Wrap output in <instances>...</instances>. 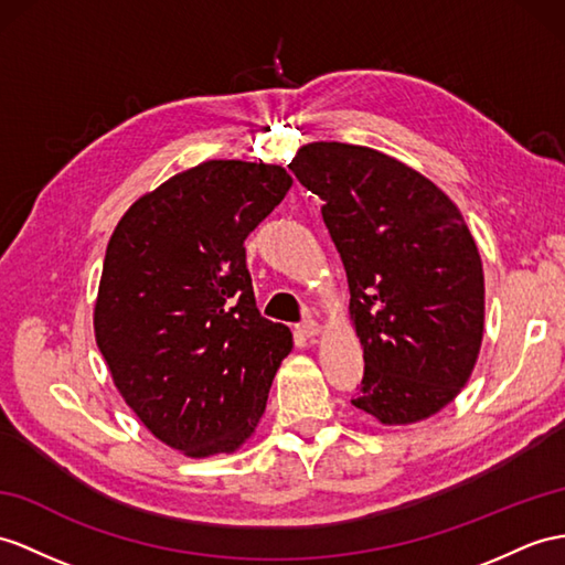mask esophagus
I'll list each match as a JSON object with an SVG mask.
<instances>
[{"instance_id":"1","label":"esophagus","mask_w":565,"mask_h":565,"mask_svg":"<svg viewBox=\"0 0 565 565\" xmlns=\"http://www.w3.org/2000/svg\"><path fill=\"white\" fill-rule=\"evenodd\" d=\"M297 330H299V333L301 335H305V338H313V335H319V323H316L313 319H307V321H301L299 326H297Z\"/></svg>"}]
</instances>
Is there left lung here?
Segmentation results:
<instances>
[{"mask_svg":"<svg viewBox=\"0 0 565 565\" xmlns=\"http://www.w3.org/2000/svg\"><path fill=\"white\" fill-rule=\"evenodd\" d=\"M290 170L323 201L364 348L352 405L383 424L446 407L470 379L484 333V270L441 189L374 148L319 141Z\"/></svg>","mask_w":565,"mask_h":565,"instance_id":"8db88e82","label":"left lung"}]
</instances>
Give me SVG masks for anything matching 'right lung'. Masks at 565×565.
<instances>
[{
  "label": "right lung",
  "instance_id": "add662e5",
  "mask_svg": "<svg viewBox=\"0 0 565 565\" xmlns=\"http://www.w3.org/2000/svg\"><path fill=\"white\" fill-rule=\"evenodd\" d=\"M290 186L280 164L205 160L136 201L107 244L95 340L150 434L191 458L254 434L292 350L256 309L244 249Z\"/></svg>",
  "mask_w": 565,
  "mask_h": 565
}]
</instances>
